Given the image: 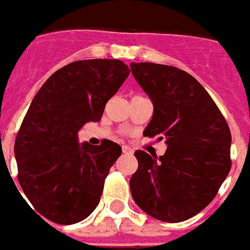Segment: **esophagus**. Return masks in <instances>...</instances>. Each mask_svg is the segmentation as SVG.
Wrapping results in <instances>:
<instances>
[{
    "label": "esophagus",
    "mask_w": 250,
    "mask_h": 250,
    "mask_svg": "<svg viewBox=\"0 0 250 250\" xmlns=\"http://www.w3.org/2000/svg\"><path fill=\"white\" fill-rule=\"evenodd\" d=\"M123 152L125 153V155H131V153H133V148L129 147V146H123Z\"/></svg>",
    "instance_id": "34e87169"
}]
</instances>
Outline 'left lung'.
I'll return each mask as SVG.
<instances>
[{
    "mask_svg": "<svg viewBox=\"0 0 250 250\" xmlns=\"http://www.w3.org/2000/svg\"><path fill=\"white\" fill-rule=\"evenodd\" d=\"M153 115L143 134L167 146L163 156L135 151L131 196L164 222L191 218L209 205L231 169V133L214 101L195 77L156 63H131Z\"/></svg>",
    "mask_w": 250,
    "mask_h": 250,
    "instance_id": "8db88e82",
    "label": "left lung"
}]
</instances>
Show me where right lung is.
I'll return each instance as SVG.
<instances>
[{"instance_id": "add662e5", "label": "right lung", "mask_w": 250, "mask_h": 250, "mask_svg": "<svg viewBox=\"0 0 250 250\" xmlns=\"http://www.w3.org/2000/svg\"><path fill=\"white\" fill-rule=\"evenodd\" d=\"M117 59L77 61L58 69L36 94L15 139L18 179L45 218L73 225L93 213L123 149L103 139L79 143L80 129L101 121L105 103L130 73Z\"/></svg>"}]
</instances>
